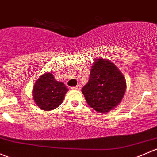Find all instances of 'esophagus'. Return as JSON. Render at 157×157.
<instances>
[{
  "label": "esophagus",
  "mask_w": 157,
  "mask_h": 157,
  "mask_svg": "<svg viewBox=\"0 0 157 157\" xmlns=\"http://www.w3.org/2000/svg\"><path fill=\"white\" fill-rule=\"evenodd\" d=\"M72 89L74 90H80L81 89V85H76L75 87H72Z\"/></svg>",
  "instance_id": "esophagus-1"
}]
</instances>
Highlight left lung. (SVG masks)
<instances>
[{"mask_svg":"<svg viewBox=\"0 0 157 157\" xmlns=\"http://www.w3.org/2000/svg\"><path fill=\"white\" fill-rule=\"evenodd\" d=\"M126 91L123 74L109 60L97 59L88 83L82 88L87 103L100 113H108L120 104Z\"/></svg>","mask_w":157,"mask_h":157,"instance_id":"obj_1","label":"left lung"}]
</instances>
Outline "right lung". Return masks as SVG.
Returning a JSON list of instances; mask_svg holds the SVG:
<instances>
[{"mask_svg": "<svg viewBox=\"0 0 157 157\" xmlns=\"http://www.w3.org/2000/svg\"><path fill=\"white\" fill-rule=\"evenodd\" d=\"M68 91L63 82H58L52 72L42 75L33 88V98L37 106L43 111H52L58 108Z\"/></svg>", "mask_w": 157, "mask_h": 157, "instance_id": "obj_1", "label": "right lung"}]
</instances>
